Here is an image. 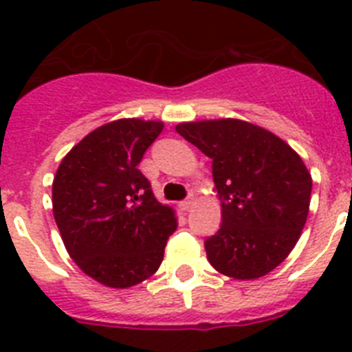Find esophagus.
I'll return each instance as SVG.
<instances>
[{"mask_svg": "<svg viewBox=\"0 0 352 352\" xmlns=\"http://www.w3.org/2000/svg\"><path fill=\"white\" fill-rule=\"evenodd\" d=\"M192 206H194V195H188V197H186L185 201H183V203L179 204V208H182L183 211L192 210Z\"/></svg>", "mask_w": 352, "mask_h": 352, "instance_id": "1", "label": "esophagus"}]
</instances>
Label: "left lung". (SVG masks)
Listing matches in <instances>:
<instances>
[{
    "mask_svg": "<svg viewBox=\"0 0 352 352\" xmlns=\"http://www.w3.org/2000/svg\"><path fill=\"white\" fill-rule=\"evenodd\" d=\"M176 132L213 160L222 226L204 241L211 266L236 280L275 270L309 217L312 176L300 155L270 130L232 118L179 123Z\"/></svg>",
    "mask_w": 352,
    "mask_h": 352,
    "instance_id": "left-lung-1",
    "label": "left lung"
}]
</instances>
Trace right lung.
<instances>
[{
    "label": "right lung",
    "instance_id": "1",
    "mask_svg": "<svg viewBox=\"0 0 352 352\" xmlns=\"http://www.w3.org/2000/svg\"><path fill=\"white\" fill-rule=\"evenodd\" d=\"M162 130V121L138 118L105 123L56 170L52 213L68 256L107 287H132L153 275L178 227L138 167Z\"/></svg>",
    "mask_w": 352,
    "mask_h": 352
}]
</instances>
